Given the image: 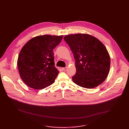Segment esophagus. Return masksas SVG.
Listing matches in <instances>:
<instances>
[{"label":"esophagus","instance_id":"obj_1","mask_svg":"<svg viewBox=\"0 0 129 129\" xmlns=\"http://www.w3.org/2000/svg\"><path fill=\"white\" fill-rule=\"evenodd\" d=\"M67 67H63V68H62V70H63V71H65L67 70Z\"/></svg>","mask_w":129,"mask_h":129}]
</instances>
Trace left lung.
I'll return each instance as SVG.
<instances>
[{"mask_svg": "<svg viewBox=\"0 0 129 129\" xmlns=\"http://www.w3.org/2000/svg\"><path fill=\"white\" fill-rule=\"evenodd\" d=\"M64 40L75 59L73 82L86 88H93L104 82L109 72L110 58L103 43L87 34L67 35Z\"/></svg>", "mask_w": 129, "mask_h": 129, "instance_id": "obj_1", "label": "left lung"}]
</instances>
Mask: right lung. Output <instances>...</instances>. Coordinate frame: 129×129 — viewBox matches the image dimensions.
Returning a JSON list of instances; mask_svg holds the SVG:
<instances>
[{
  "instance_id": "obj_1",
  "label": "right lung",
  "mask_w": 129,
  "mask_h": 129,
  "mask_svg": "<svg viewBox=\"0 0 129 129\" xmlns=\"http://www.w3.org/2000/svg\"><path fill=\"white\" fill-rule=\"evenodd\" d=\"M63 38V36H39L23 46L17 65L20 77L26 85L42 89L54 83L59 72L54 66L53 50Z\"/></svg>"
}]
</instances>
